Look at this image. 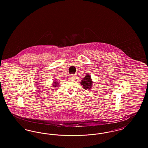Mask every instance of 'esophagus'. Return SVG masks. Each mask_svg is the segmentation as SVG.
Here are the masks:
<instances>
[{
  "instance_id": "esophagus-1",
  "label": "esophagus",
  "mask_w": 148,
  "mask_h": 148,
  "mask_svg": "<svg viewBox=\"0 0 148 148\" xmlns=\"http://www.w3.org/2000/svg\"><path fill=\"white\" fill-rule=\"evenodd\" d=\"M75 77H76V76H75L74 74H71V76H70L69 78L71 79H73V80H74V79H75Z\"/></svg>"
}]
</instances>
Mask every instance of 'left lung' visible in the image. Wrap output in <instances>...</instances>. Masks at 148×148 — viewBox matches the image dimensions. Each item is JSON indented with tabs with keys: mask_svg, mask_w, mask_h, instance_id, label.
Segmentation results:
<instances>
[{
	"mask_svg": "<svg viewBox=\"0 0 148 148\" xmlns=\"http://www.w3.org/2000/svg\"><path fill=\"white\" fill-rule=\"evenodd\" d=\"M81 85L83 86V87L85 89H91L92 86V80L90 75L87 74L85 77L82 80Z\"/></svg>",
	"mask_w": 148,
	"mask_h": 148,
	"instance_id": "left-lung-1",
	"label": "left lung"
}]
</instances>
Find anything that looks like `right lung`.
Masks as SVG:
<instances>
[{
	"label": "right lung",
	"instance_id": "obj_1",
	"mask_svg": "<svg viewBox=\"0 0 148 148\" xmlns=\"http://www.w3.org/2000/svg\"><path fill=\"white\" fill-rule=\"evenodd\" d=\"M58 84H59V83H58V82H54V84H53L54 85V86L55 87V86L58 85Z\"/></svg>",
	"mask_w": 148,
	"mask_h": 148
}]
</instances>
